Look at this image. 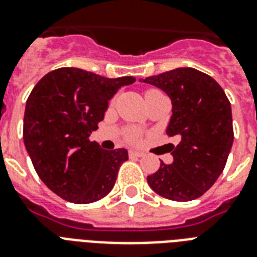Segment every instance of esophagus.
<instances>
[{"label":"esophagus","mask_w":257,"mask_h":257,"mask_svg":"<svg viewBox=\"0 0 257 257\" xmlns=\"http://www.w3.org/2000/svg\"><path fill=\"white\" fill-rule=\"evenodd\" d=\"M128 156H130V157H142V156H144V153L137 152V150H130V152H128Z\"/></svg>","instance_id":"obj_1"}]
</instances>
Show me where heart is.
<instances>
[{
	"mask_svg": "<svg viewBox=\"0 0 257 257\" xmlns=\"http://www.w3.org/2000/svg\"><path fill=\"white\" fill-rule=\"evenodd\" d=\"M150 92V90H148ZM127 138L131 141V142H137V141L140 140V134H138V131L137 130H130L127 133Z\"/></svg>",
	"mask_w": 257,
	"mask_h": 257,
	"instance_id": "1",
	"label": "heart"
}]
</instances>
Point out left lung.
<instances>
[{
	"label": "left lung",
	"mask_w": 257,
	"mask_h": 257,
	"mask_svg": "<svg viewBox=\"0 0 257 257\" xmlns=\"http://www.w3.org/2000/svg\"><path fill=\"white\" fill-rule=\"evenodd\" d=\"M142 82L169 96L172 116L167 134L180 138L172 146L173 163L161 161L157 172L148 176L150 188L176 202L196 199L226 165L234 138L230 101L217 81L192 67H177Z\"/></svg>",
	"instance_id": "8db88e82"
}]
</instances>
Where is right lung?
<instances>
[{"label":"right lung","mask_w":257,"mask_h":257,"mask_svg":"<svg viewBox=\"0 0 257 257\" xmlns=\"http://www.w3.org/2000/svg\"><path fill=\"white\" fill-rule=\"evenodd\" d=\"M134 77H107L77 67L47 73L28 96L23 138L36 173L67 202L92 203L113 188L126 149L104 150L89 136L108 101Z\"/></svg>","instance_id":"add662e5"}]
</instances>
